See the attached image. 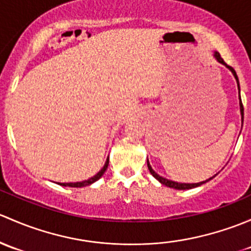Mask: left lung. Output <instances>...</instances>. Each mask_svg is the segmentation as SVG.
Masks as SVG:
<instances>
[{
    "mask_svg": "<svg viewBox=\"0 0 251 251\" xmlns=\"http://www.w3.org/2000/svg\"><path fill=\"white\" fill-rule=\"evenodd\" d=\"M214 58H215L216 60L219 61V63L222 64V65H225V66H226V68L228 69L229 71L232 72V75H233V76H234V78H236V81H237V86H238V92H239V108H241V116H242V126H243V118H244V108H243L242 99H241V87H239L238 76H237L236 71H234L233 68H231V66H228V65H227L226 63H225V61H224V59L221 58V56H220V54H219L218 51H214ZM147 167H149V170H150V173H151V174H152V176H153V177H156V179L158 180V181L161 182L162 185L167 186V187H170V188H175V190H190V188H195V187H198V186L203 185V183L208 182L209 180H211V179H213V177H215V175H214V176L209 177V179H208V180H205V181H201V182H197V183L176 182V181H173V180L165 179V177L161 176V175H159V174H157V173L154 172L153 169H152V167H151V164H150L149 159H147Z\"/></svg>",
    "mask_w": 251,
    "mask_h": 251,
    "instance_id": "8db88e82",
    "label": "left lung"
}]
</instances>
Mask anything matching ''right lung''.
Instances as JSON below:
<instances>
[{
  "label": "right lung",
  "mask_w": 251,
  "mask_h": 251,
  "mask_svg": "<svg viewBox=\"0 0 251 251\" xmlns=\"http://www.w3.org/2000/svg\"><path fill=\"white\" fill-rule=\"evenodd\" d=\"M107 167H108V157L106 158V162H105L104 167L101 168V170H99V172H98L94 176L89 177L88 180H84V181H78V182H56V183H58V185H61V186H69V187H84V186L92 185L93 182L98 181V180H99L100 177L104 175V173L106 172Z\"/></svg>",
  "instance_id": "add662e5"
}]
</instances>
